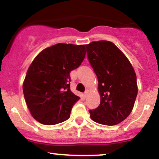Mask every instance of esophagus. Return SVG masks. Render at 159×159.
<instances>
[{
	"mask_svg": "<svg viewBox=\"0 0 159 159\" xmlns=\"http://www.w3.org/2000/svg\"><path fill=\"white\" fill-rule=\"evenodd\" d=\"M88 92H89L88 90H85V92H84V96H85V97L87 96V94H88Z\"/></svg>",
	"mask_w": 159,
	"mask_h": 159,
	"instance_id": "1",
	"label": "esophagus"
}]
</instances>
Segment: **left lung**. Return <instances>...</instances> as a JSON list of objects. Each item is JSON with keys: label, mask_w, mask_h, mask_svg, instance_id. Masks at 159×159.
<instances>
[{"label": "left lung", "mask_w": 159, "mask_h": 159, "mask_svg": "<svg viewBox=\"0 0 159 159\" xmlns=\"http://www.w3.org/2000/svg\"><path fill=\"white\" fill-rule=\"evenodd\" d=\"M85 46L101 96L99 106L89 111L90 118L102 125H116L134 107L138 95L135 72L125 54L111 42H92Z\"/></svg>", "instance_id": "1"}]
</instances>
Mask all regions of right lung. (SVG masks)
Returning a JSON list of instances; mask_svg holds the SVG:
<instances>
[{"label":"right lung","instance_id":"right-lung-1","mask_svg":"<svg viewBox=\"0 0 159 159\" xmlns=\"http://www.w3.org/2000/svg\"><path fill=\"white\" fill-rule=\"evenodd\" d=\"M85 54V45L58 43L34 58L27 69L23 93L36 121L50 125L69 119L80 98L70 90V72L81 64Z\"/></svg>","mask_w":159,"mask_h":159}]
</instances>
